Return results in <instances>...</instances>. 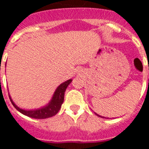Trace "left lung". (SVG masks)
I'll list each match as a JSON object with an SVG mask.
<instances>
[{"label":"left lung","instance_id":"left-lung-1","mask_svg":"<svg viewBox=\"0 0 149 149\" xmlns=\"http://www.w3.org/2000/svg\"><path fill=\"white\" fill-rule=\"evenodd\" d=\"M96 114H97V113H96ZM97 116H98V117H101V118H104V117H102V116H99V115H98V114H97Z\"/></svg>","mask_w":149,"mask_h":149}]
</instances>
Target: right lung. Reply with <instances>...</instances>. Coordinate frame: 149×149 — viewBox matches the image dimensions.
<instances>
[{"mask_svg":"<svg viewBox=\"0 0 149 149\" xmlns=\"http://www.w3.org/2000/svg\"><path fill=\"white\" fill-rule=\"evenodd\" d=\"M71 81H72V79H69L58 86L57 89L55 90L54 95H53L51 102L48 103V105H47L46 106L42 107L40 109H34V110H25V109H20L18 106H16V104L13 102L10 96H9V98H10L11 102L13 105L14 107L25 116L36 118V119H45V118H51V117L55 116L59 111L62 104L63 102L64 94H65L66 89L71 82Z\"/></svg>","mask_w":149,"mask_h":149,"instance_id":"right-lung-1","label":"right lung"}]
</instances>
